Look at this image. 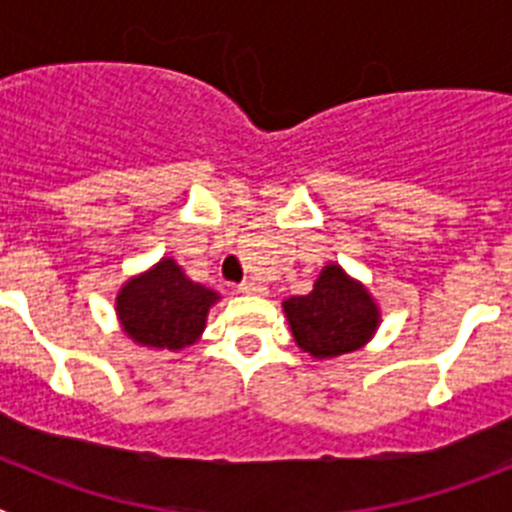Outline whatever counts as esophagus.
<instances>
[{
    "label": "esophagus",
    "instance_id": "34e87169",
    "mask_svg": "<svg viewBox=\"0 0 512 512\" xmlns=\"http://www.w3.org/2000/svg\"><path fill=\"white\" fill-rule=\"evenodd\" d=\"M238 292H243V295H266V287L259 282H243L238 284Z\"/></svg>",
    "mask_w": 512,
    "mask_h": 512
}]
</instances>
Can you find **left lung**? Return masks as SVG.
<instances>
[{
	"instance_id": "1",
	"label": "left lung",
	"mask_w": 512,
	"mask_h": 512,
	"mask_svg": "<svg viewBox=\"0 0 512 512\" xmlns=\"http://www.w3.org/2000/svg\"><path fill=\"white\" fill-rule=\"evenodd\" d=\"M295 343L315 359L351 354L374 336L379 307L366 287L338 264H328L310 295L282 302Z\"/></svg>"
}]
</instances>
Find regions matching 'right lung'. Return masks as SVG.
Listing matches in <instances>:
<instances>
[{
	"mask_svg": "<svg viewBox=\"0 0 512 512\" xmlns=\"http://www.w3.org/2000/svg\"><path fill=\"white\" fill-rule=\"evenodd\" d=\"M217 300V292L192 282L174 259H161L122 284L115 310L135 343L179 351L202 336L207 312Z\"/></svg>",
	"mask_w": 512,
	"mask_h": 512,
	"instance_id": "right-lung-1",
	"label": "right lung"
}]
</instances>
